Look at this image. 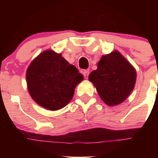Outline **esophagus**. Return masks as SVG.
<instances>
[{"mask_svg": "<svg viewBox=\"0 0 158 158\" xmlns=\"http://www.w3.org/2000/svg\"><path fill=\"white\" fill-rule=\"evenodd\" d=\"M83 75L85 77V78H88L89 77V70H83Z\"/></svg>", "mask_w": 158, "mask_h": 158, "instance_id": "obj_1", "label": "esophagus"}]
</instances>
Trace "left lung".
<instances>
[{
  "instance_id": "1",
  "label": "left lung",
  "mask_w": 158,
  "mask_h": 158,
  "mask_svg": "<svg viewBox=\"0 0 158 158\" xmlns=\"http://www.w3.org/2000/svg\"><path fill=\"white\" fill-rule=\"evenodd\" d=\"M89 79L106 104L117 105L126 100L134 89L136 71L120 53L115 51L102 56L97 69L89 74Z\"/></svg>"
}]
</instances>
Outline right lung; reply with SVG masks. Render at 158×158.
Instances as JSON below:
<instances>
[{
	"instance_id": "obj_1",
	"label": "right lung",
	"mask_w": 158,
	"mask_h": 158,
	"mask_svg": "<svg viewBox=\"0 0 158 158\" xmlns=\"http://www.w3.org/2000/svg\"><path fill=\"white\" fill-rule=\"evenodd\" d=\"M27 88L32 99L51 111L59 110L72 99L74 89L83 76L61 54L46 51L27 68Z\"/></svg>"
}]
</instances>
